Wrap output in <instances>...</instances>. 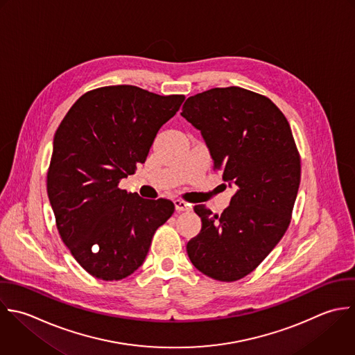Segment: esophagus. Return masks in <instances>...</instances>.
<instances>
[{"label":"esophagus","instance_id":"esophagus-1","mask_svg":"<svg viewBox=\"0 0 355 355\" xmlns=\"http://www.w3.org/2000/svg\"><path fill=\"white\" fill-rule=\"evenodd\" d=\"M174 205H175V210H177V211H188V210L191 209V205H189V203H187V202H184V200H180V199L174 200Z\"/></svg>","mask_w":355,"mask_h":355}]
</instances>
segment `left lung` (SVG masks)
<instances>
[{"label": "left lung", "instance_id": "obj_1", "mask_svg": "<svg viewBox=\"0 0 355 355\" xmlns=\"http://www.w3.org/2000/svg\"><path fill=\"white\" fill-rule=\"evenodd\" d=\"M181 116L200 131L213 168L235 189L220 216L193 207L202 230L187 245L189 260L213 279H242L291 224L302 173L291 125L270 98L241 87L189 96Z\"/></svg>", "mask_w": 355, "mask_h": 355}]
</instances>
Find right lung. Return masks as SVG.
<instances>
[{"mask_svg": "<svg viewBox=\"0 0 355 355\" xmlns=\"http://www.w3.org/2000/svg\"><path fill=\"white\" fill-rule=\"evenodd\" d=\"M135 85L81 95L53 137L46 192L63 243L92 277L119 281L137 271L156 230L174 213L168 199L119 188L145 163L153 139L184 102Z\"/></svg>", "mask_w": 355, "mask_h": 355, "instance_id": "right-lung-1", "label": "right lung"}]
</instances>
